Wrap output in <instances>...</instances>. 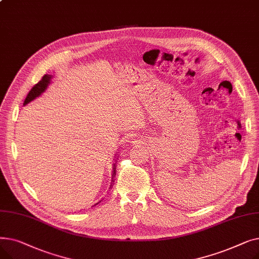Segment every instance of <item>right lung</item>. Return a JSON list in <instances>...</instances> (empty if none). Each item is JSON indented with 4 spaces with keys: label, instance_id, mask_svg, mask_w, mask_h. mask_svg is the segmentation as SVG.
<instances>
[{
    "label": "right lung",
    "instance_id": "obj_1",
    "mask_svg": "<svg viewBox=\"0 0 259 259\" xmlns=\"http://www.w3.org/2000/svg\"><path fill=\"white\" fill-rule=\"evenodd\" d=\"M51 78H52V75H50V74H45V75L42 77V79H40L37 84H35V85L31 88V90L28 92V94H27V97H26V99H25V101H24V106L27 105V104H29L30 102H32V101L35 100L36 98H38L39 95H42V93L45 92L46 89H47V87L50 85ZM116 161H117V159L115 160V162L113 164L112 180H111L110 188H109V189H111V188L113 187V184H114V181H115V174H116V166H115V164H116ZM101 201H102V200H100L99 202H97V203H95V205H93V206H97L98 203H100Z\"/></svg>",
    "mask_w": 259,
    "mask_h": 259
}]
</instances>
